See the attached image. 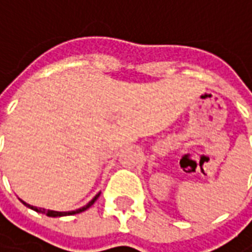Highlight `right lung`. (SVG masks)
Here are the masks:
<instances>
[{
  "mask_svg": "<svg viewBox=\"0 0 252 252\" xmlns=\"http://www.w3.org/2000/svg\"><path fill=\"white\" fill-rule=\"evenodd\" d=\"M99 197V193L98 194H95V197H94L93 200L90 201L89 204H86L85 206H82V208H79V209H77V211H70V212H57V211H46L44 208H36V206H32L30 205V204H27V202H24L25 205L28 206V208H31V209H33V211L36 212H39V213H44V215H47V216H50V217H62V216H71V215H75V213H81V212L83 211H86V209H89L90 206L93 205L94 202L97 201V198Z\"/></svg>",
  "mask_w": 252,
  "mask_h": 252,
  "instance_id": "add662e5",
  "label": "right lung"
}]
</instances>
